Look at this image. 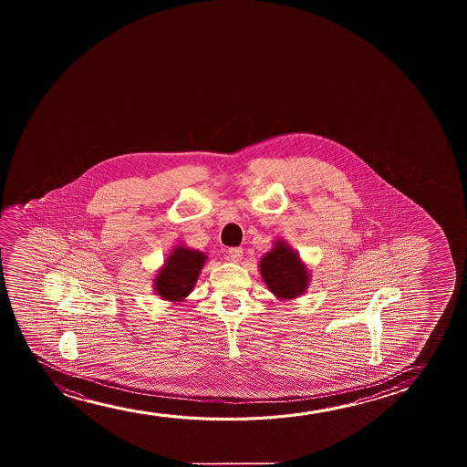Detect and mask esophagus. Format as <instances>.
<instances>
[{"instance_id":"34e87169","label":"esophagus","mask_w":467,"mask_h":467,"mask_svg":"<svg viewBox=\"0 0 467 467\" xmlns=\"http://www.w3.org/2000/svg\"><path fill=\"white\" fill-rule=\"evenodd\" d=\"M244 252L239 247L228 250V256H230L231 262L239 263L243 260Z\"/></svg>"}]
</instances>
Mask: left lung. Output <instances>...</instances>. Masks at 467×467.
<instances>
[{
	"mask_svg": "<svg viewBox=\"0 0 467 467\" xmlns=\"http://www.w3.org/2000/svg\"><path fill=\"white\" fill-rule=\"evenodd\" d=\"M260 275L269 292L281 301L295 300L306 294L311 273L300 254L284 239H277L260 258Z\"/></svg>",
	"mask_w": 467,
	"mask_h": 467,
	"instance_id": "obj_1",
	"label": "left lung"
}]
</instances>
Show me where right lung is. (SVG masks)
Wrapping results in <instances>:
<instances>
[{
	"instance_id": "1",
	"label": "right lung",
	"mask_w": 467,
	"mask_h": 467,
	"mask_svg": "<svg viewBox=\"0 0 467 467\" xmlns=\"http://www.w3.org/2000/svg\"><path fill=\"white\" fill-rule=\"evenodd\" d=\"M205 262L207 255L204 252L192 249L185 244L175 245L154 275V294L161 300L182 303L192 294Z\"/></svg>"
}]
</instances>
